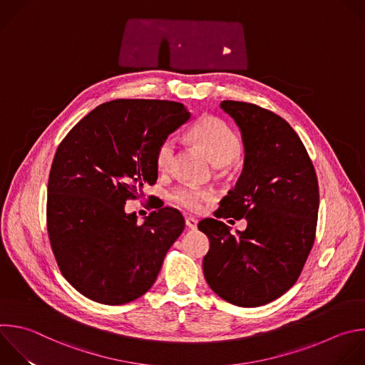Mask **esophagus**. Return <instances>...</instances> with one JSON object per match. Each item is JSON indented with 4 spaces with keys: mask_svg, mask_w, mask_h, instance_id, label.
<instances>
[{
    "mask_svg": "<svg viewBox=\"0 0 365 365\" xmlns=\"http://www.w3.org/2000/svg\"><path fill=\"white\" fill-rule=\"evenodd\" d=\"M186 226L192 230L197 229V220L195 217H186Z\"/></svg>",
    "mask_w": 365,
    "mask_h": 365,
    "instance_id": "1",
    "label": "esophagus"
}]
</instances>
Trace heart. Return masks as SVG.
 <instances>
[{
    "mask_svg": "<svg viewBox=\"0 0 365 365\" xmlns=\"http://www.w3.org/2000/svg\"><path fill=\"white\" fill-rule=\"evenodd\" d=\"M190 136L193 142L206 153L215 166H226L232 163L242 152V142L239 135L223 120L216 117H206L192 129ZM176 152V140L166 139L158 149L156 165L159 172L166 173L173 165ZM213 193L207 189H197L193 186H179L172 195L170 200L186 210L197 212L203 203L210 200Z\"/></svg>",
    "mask_w": 365,
    "mask_h": 365,
    "instance_id": "1",
    "label": "heart"
}]
</instances>
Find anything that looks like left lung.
I'll use <instances>...</instances> for the list:
<instances>
[{
	"mask_svg": "<svg viewBox=\"0 0 365 365\" xmlns=\"http://www.w3.org/2000/svg\"><path fill=\"white\" fill-rule=\"evenodd\" d=\"M240 130L244 169L216 217H245L236 235L213 217L197 227L210 242L203 274L210 289L237 307L265 305L298 279L315 239L318 179L305 146L287 120L259 106L225 100Z\"/></svg>",
	"mask_w": 365,
	"mask_h": 365,
	"instance_id": "1",
	"label": "left lung"
}]
</instances>
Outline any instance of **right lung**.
Wrapping results in <instances>:
<instances>
[{"label": "right lung", "instance_id": "1", "mask_svg": "<svg viewBox=\"0 0 365 365\" xmlns=\"http://www.w3.org/2000/svg\"><path fill=\"white\" fill-rule=\"evenodd\" d=\"M190 117L176 101L113 100L60 143L48 178V236L63 277L88 299L123 305L155 284L185 219L166 206L139 225L125 205L156 183L159 146Z\"/></svg>", "mask_w": 365, "mask_h": 365}]
</instances>
